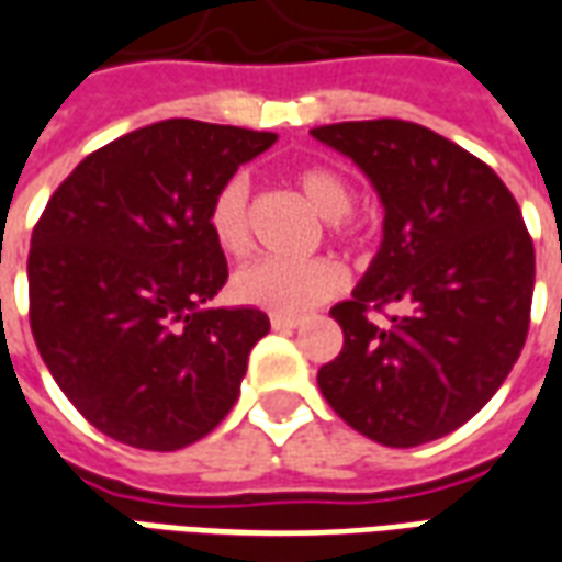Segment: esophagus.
I'll use <instances>...</instances> for the list:
<instances>
[{
    "label": "esophagus",
    "instance_id": "esophagus-1",
    "mask_svg": "<svg viewBox=\"0 0 562 562\" xmlns=\"http://www.w3.org/2000/svg\"><path fill=\"white\" fill-rule=\"evenodd\" d=\"M304 325V318H297V316H280V313H273L270 316V328L273 330H294V328H301Z\"/></svg>",
    "mask_w": 562,
    "mask_h": 562
}]
</instances>
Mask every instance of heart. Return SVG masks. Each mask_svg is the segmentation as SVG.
<instances>
[{"label":"heart","instance_id":"obj_1","mask_svg":"<svg viewBox=\"0 0 562 562\" xmlns=\"http://www.w3.org/2000/svg\"><path fill=\"white\" fill-rule=\"evenodd\" d=\"M297 189L325 220H342L352 207V189L330 168H304L294 177ZM249 183L234 173L216 189L207 207L210 237L225 256H244L249 249ZM346 285V273L330 258H256L234 273V294L249 306L280 316H297L328 301Z\"/></svg>","mask_w":562,"mask_h":562}]
</instances>
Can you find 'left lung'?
I'll use <instances>...</instances> for the list:
<instances>
[{"instance_id":"obj_1","label":"left lung","mask_w":562,"mask_h":562,"mask_svg":"<svg viewBox=\"0 0 562 562\" xmlns=\"http://www.w3.org/2000/svg\"><path fill=\"white\" fill-rule=\"evenodd\" d=\"M376 189L382 244L349 301L330 310L342 352L318 370L330 409L391 448L458 430L491 401L530 328L536 252L518 201L482 159L403 120L310 132ZM407 306L389 329L370 305Z\"/></svg>"}]
</instances>
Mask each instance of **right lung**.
I'll list each match as a JSON object with an SVG mask.
<instances>
[{
	"label": "right lung",
	"mask_w": 562,
	"mask_h": 562,
	"mask_svg": "<svg viewBox=\"0 0 562 562\" xmlns=\"http://www.w3.org/2000/svg\"><path fill=\"white\" fill-rule=\"evenodd\" d=\"M273 132L161 120L90 153L32 232L30 325L44 364L92 427L177 451L232 413L256 306H207L228 280L207 207Z\"/></svg>",
	"instance_id": "obj_1"
}]
</instances>
